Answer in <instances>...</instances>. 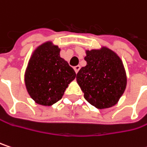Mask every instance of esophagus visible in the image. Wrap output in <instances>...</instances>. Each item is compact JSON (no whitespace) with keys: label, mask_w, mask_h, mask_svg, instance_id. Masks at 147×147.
<instances>
[{"label":"esophagus","mask_w":147,"mask_h":147,"mask_svg":"<svg viewBox=\"0 0 147 147\" xmlns=\"http://www.w3.org/2000/svg\"><path fill=\"white\" fill-rule=\"evenodd\" d=\"M80 68H81V66L78 65H76L75 67H74V70H75V71H76V73H77L78 71H79V70H80Z\"/></svg>","instance_id":"esophagus-1"}]
</instances>
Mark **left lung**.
<instances>
[{
  "mask_svg": "<svg viewBox=\"0 0 147 147\" xmlns=\"http://www.w3.org/2000/svg\"><path fill=\"white\" fill-rule=\"evenodd\" d=\"M87 65L76 75V82L85 99L99 109L118 103L127 85L123 61L112 49L105 46L86 50Z\"/></svg>",
  "mask_w": 147,
  "mask_h": 147,
  "instance_id": "8db88e82",
  "label": "left lung"
}]
</instances>
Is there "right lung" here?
<instances>
[{"label": "right lung", "mask_w": 147, "mask_h": 147, "mask_svg": "<svg viewBox=\"0 0 147 147\" xmlns=\"http://www.w3.org/2000/svg\"><path fill=\"white\" fill-rule=\"evenodd\" d=\"M60 49L51 41L38 46L24 74L27 91L38 104L51 106L60 100L76 72L60 55Z\"/></svg>", "instance_id": "add662e5"}]
</instances>
